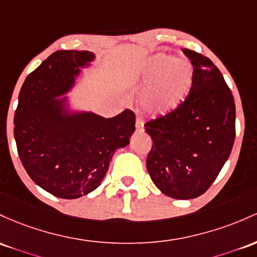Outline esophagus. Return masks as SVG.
I'll list each match as a JSON object with an SVG mask.
<instances>
[{
  "instance_id": "obj_1",
  "label": "esophagus",
  "mask_w": 257,
  "mask_h": 257,
  "mask_svg": "<svg viewBox=\"0 0 257 257\" xmlns=\"http://www.w3.org/2000/svg\"><path fill=\"white\" fill-rule=\"evenodd\" d=\"M143 131H144V126H143L142 117H137V121H136V132H138V134H142Z\"/></svg>"
}]
</instances>
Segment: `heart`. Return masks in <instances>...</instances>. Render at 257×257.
Returning <instances> with one entry per match:
<instances>
[{
	"label": "heart",
	"mask_w": 257,
	"mask_h": 257,
	"mask_svg": "<svg viewBox=\"0 0 257 257\" xmlns=\"http://www.w3.org/2000/svg\"><path fill=\"white\" fill-rule=\"evenodd\" d=\"M144 94L155 115H167L186 100L193 85L191 65L182 59L155 56L147 62L142 73Z\"/></svg>",
	"instance_id": "heart-1"
}]
</instances>
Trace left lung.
Here are the masks:
<instances>
[{"instance_id": "left-lung-1", "label": "left lung", "mask_w": 257, "mask_h": 257, "mask_svg": "<svg viewBox=\"0 0 257 257\" xmlns=\"http://www.w3.org/2000/svg\"><path fill=\"white\" fill-rule=\"evenodd\" d=\"M193 65L188 97L172 113L148 121L147 170L161 193L193 199L220 174L235 138V104L221 71L207 57L183 48Z\"/></svg>"}]
</instances>
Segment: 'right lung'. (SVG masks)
<instances>
[{
  "instance_id": "add662e5",
  "label": "right lung",
  "mask_w": 257,
  "mask_h": 257,
  "mask_svg": "<svg viewBox=\"0 0 257 257\" xmlns=\"http://www.w3.org/2000/svg\"><path fill=\"white\" fill-rule=\"evenodd\" d=\"M94 59L88 51L54 52L20 90L14 114L19 158L31 180L54 197L76 199L98 188L115 151L128 146L135 132L128 109L105 119L71 110L61 97Z\"/></svg>"
}]
</instances>
